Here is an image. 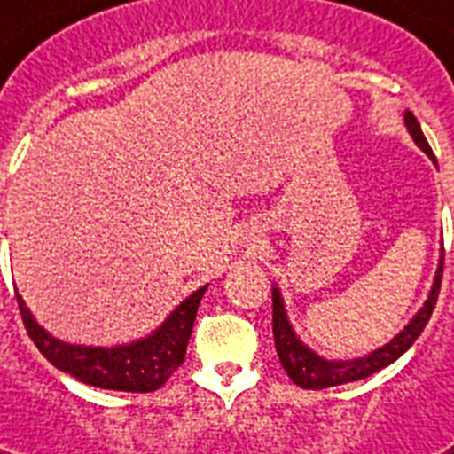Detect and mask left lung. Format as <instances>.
Instances as JSON below:
<instances>
[{
  "label": "left lung",
  "mask_w": 454,
  "mask_h": 454,
  "mask_svg": "<svg viewBox=\"0 0 454 454\" xmlns=\"http://www.w3.org/2000/svg\"><path fill=\"white\" fill-rule=\"evenodd\" d=\"M405 127H408L410 137L415 138V144L422 148L431 160H436L431 153L429 141L424 138L422 127L417 122V117L412 113H405ZM441 280H443V256L438 263L436 278L431 285V292L424 306L417 310V316L410 320L403 332H398L388 344H384L377 351L367 353L363 358L353 360H325L320 358L316 351H310L309 346L301 344V339L294 334L287 313H285V303L278 287H273V337H276V351L278 358L283 363L285 372L290 374V380L301 388H327L339 387V384H348V381L365 380L370 374L380 372L381 367L391 365L394 360H398L403 353L408 351L410 346L415 344V339L422 334V330L429 323L431 313L436 309L438 292H441Z\"/></svg>",
  "instance_id": "obj_1"
}]
</instances>
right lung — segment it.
<instances>
[{
	"mask_svg": "<svg viewBox=\"0 0 454 454\" xmlns=\"http://www.w3.org/2000/svg\"><path fill=\"white\" fill-rule=\"evenodd\" d=\"M205 290L207 285L178 303L176 309L169 313V317L153 334L138 339V341H131V344L113 346V348L74 346L51 337L32 317L23 297L16 299L30 339L42 351V356L53 367H59L60 372L73 374L74 380L84 381L89 387L148 394V391H157L162 387L164 381L174 374V370L184 363L185 346L191 339L192 323H195L200 299H202Z\"/></svg>",
	"mask_w": 454,
	"mask_h": 454,
	"instance_id": "1",
	"label": "right lung"
}]
</instances>
